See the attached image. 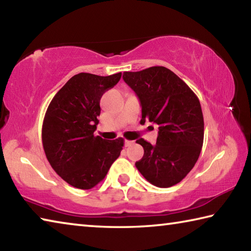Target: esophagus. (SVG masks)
<instances>
[{
	"mask_svg": "<svg viewBox=\"0 0 251 251\" xmlns=\"http://www.w3.org/2000/svg\"><path fill=\"white\" fill-rule=\"evenodd\" d=\"M134 144V141H129V139H126L125 141V146L126 147H129V146H131Z\"/></svg>",
	"mask_w": 251,
	"mask_h": 251,
	"instance_id": "34e87169",
	"label": "esophagus"
}]
</instances>
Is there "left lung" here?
<instances>
[{
	"instance_id": "left-lung-1",
	"label": "left lung",
	"mask_w": 251,
	"mask_h": 251,
	"mask_svg": "<svg viewBox=\"0 0 251 251\" xmlns=\"http://www.w3.org/2000/svg\"><path fill=\"white\" fill-rule=\"evenodd\" d=\"M125 83L137 94L142 121L159 127L155 145L139 138L144 156L136 161L139 173L154 186L167 188L187 176L201 155L203 117L196 94L184 80L164 66L124 72Z\"/></svg>"
}]
</instances>
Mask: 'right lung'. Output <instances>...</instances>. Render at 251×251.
Returning a JSON list of instances; mask_svg holds the SVG:
<instances>
[{
  "mask_svg": "<svg viewBox=\"0 0 251 251\" xmlns=\"http://www.w3.org/2000/svg\"><path fill=\"white\" fill-rule=\"evenodd\" d=\"M121 76L122 73L76 74L55 94L46 109L42 126L46 158L55 173L75 188L95 187L121 155L122 137L105 141L94 135L101 96L115 86Z\"/></svg>",
  "mask_w": 251,
  "mask_h": 251,
  "instance_id": "obj_1",
  "label": "right lung"
}]
</instances>
